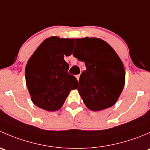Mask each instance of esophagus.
Wrapping results in <instances>:
<instances>
[{
	"instance_id": "34e87169",
	"label": "esophagus",
	"mask_w": 150,
	"mask_h": 150,
	"mask_svg": "<svg viewBox=\"0 0 150 150\" xmlns=\"http://www.w3.org/2000/svg\"><path fill=\"white\" fill-rule=\"evenodd\" d=\"M76 78H77V80H78V81H79V78H80V75H77L76 76Z\"/></svg>"
}]
</instances>
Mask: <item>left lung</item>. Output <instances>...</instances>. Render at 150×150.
<instances>
[{
    "mask_svg": "<svg viewBox=\"0 0 150 150\" xmlns=\"http://www.w3.org/2000/svg\"><path fill=\"white\" fill-rule=\"evenodd\" d=\"M72 55L84 62L78 90L84 104L92 111H100L116 103L125 85L123 64L115 50L100 38L75 39Z\"/></svg>",
    "mask_w": 150,
    "mask_h": 150,
    "instance_id": "1",
    "label": "left lung"
}]
</instances>
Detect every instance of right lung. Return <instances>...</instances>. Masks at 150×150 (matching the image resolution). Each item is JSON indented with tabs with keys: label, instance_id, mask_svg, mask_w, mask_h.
Wrapping results in <instances>:
<instances>
[{
	"label": "right lung",
	"instance_id": "obj_1",
	"mask_svg": "<svg viewBox=\"0 0 150 150\" xmlns=\"http://www.w3.org/2000/svg\"><path fill=\"white\" fill-rule=\"evenodd\" d=\"M75 39L51 36L42 42L29 59L25 80L32 102L47 111L59 110L71 90L78 88L75 76L68 73L64 56L71 55Z\"/></svg>",
	"mask_w": 150,
	"mask_h": 150
}]
</instances>
